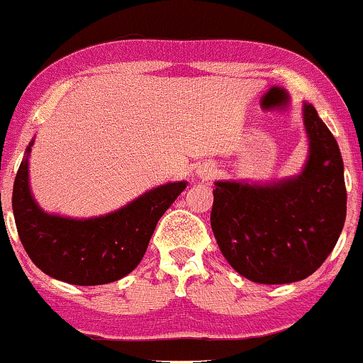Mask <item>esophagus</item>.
<instances>
[{"mask_svg":"<svg viewBox=\"0 0 363 363\" xmlns=\"http://www.w3.org/2000/svg\"><path fill=\"white\" fill-rule=\"evenodd\" d=\"M198 175H200V177H203V179L212 177V175H213V169H212V167H203V169L198 170Z\"/></svg>","mask_w":363,"mask_h":363,"instance_id":"obj_1","label":"esophagus"}]
</instances>
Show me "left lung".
<instances>
[{"mask_svg": "<svg viewBox=\"0 0 363 363\" xmlns=\"http://www.w3.org/2000/svg\"><path fill=\"white\" fill-rule=\"evenodd\" d=\"M310 155L296 177L269 184L217 181L211 226L226 261L255 284L304 280L323 264L346 219L345 165L327 125L303 106Z\"/></svg>", "mask_w": 363, "mask_h": 363, "instance_id": "left-lung-1", "label": "left lung"}]
</instances>
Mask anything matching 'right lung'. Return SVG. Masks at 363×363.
Wrapping results in <instances>:
<instances>
[{
	"label": "right lung",
	"mask_w": 363,
	"mask_h": 363,
	"mask_svg": "<svg viewBox=\"0 0 363 363\" xmlns=\"http://www.w3.org/2000/svg\"><path fill=\"white\" fill-rule=\"evenodd\" d=\"M18 167L11 194L18 238L30 261L48 277L72 285L111 284L127 277L144 257L160 217L186 189L169 182L125 207L90 219L43 212L30 194L29 152Z\"/></svg>",
	"instance_id": "add662e5"
}]
</instances>
